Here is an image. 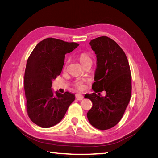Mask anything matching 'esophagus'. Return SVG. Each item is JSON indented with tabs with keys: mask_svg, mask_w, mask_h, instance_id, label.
<instances>
[{
	"mask_svg": "<svg viewBox=\"0 0 158 158\" xmlns=\"http://www.w3.org/2000/svg\"><path fill=\"white\" fill-rule=\"evenodd\" d=\"M75 98H76V99H78V100H82V99L84 98L83 95L80 94H76Z\"/></svg>",
	"mask_w": 158,
	"mask_h": 158,
	"instance_id": "1",
	"label": "esophagus"
}]
</instances>
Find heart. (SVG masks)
<instances>
[{"label":"heart","mask_w":158,"mask_h":158,"mask_svg":"<svg viewBox=\"0 0 158 158\" xmlns=\"http://www.w3.org/2000/svg\"><path fill=\"white\" fill-rule=\"evenodd\" d=\"M78 58L80 60V62L81 63L82 65L84 64L85 63H88V62H92V59L89 56V55L87 53V52H81V53H79L78 55ZM69 59H66L64 61V66H63V69H66V66H67V64L69 63ZM86 80H84L83 81H78V82H76L74 83V87L78 89H82L84 88V84H83V82L84 81H85Z\"/></svg>","instance_id":"1"}]
</instances>
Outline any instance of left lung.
Listing matches in <instances>:
<instances>
[{
    "mask_svg": "<svg viewBox=\"0 0 158 158\" xmlns=\"http://www.w3.org/2000/svg\"><path fill=\"white\" fill-rule=\"evenodd\" d=\"M89 45L97 57V69L92 89L85 94L92 102L87 113L89 123L99 130H107L121 121L130 102L132 81L130 66L125 52L107 36L95 38ZM106 90V97L95 94Z\"/></svg>",
    "mask_w": 158,
    "mask_h": 158,
    "instance_id": "obj_1",
    "label": "left lung"
}]
</instances>
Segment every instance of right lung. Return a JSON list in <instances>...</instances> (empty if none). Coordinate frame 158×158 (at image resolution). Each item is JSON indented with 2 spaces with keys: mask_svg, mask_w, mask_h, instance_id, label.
<instances>
[{
  "mask_svg": "<svg viewBox=\"0 0 158 158\" xmlns=\"http://www.w3.org/2000/svg\"><path fill=\"white\" fill-rule=\"evenodd\" d=\"M79 45L74 42L49 37L40 41L27 59L24 90L28 117L35 125L49 128L59 123L75 99L66 92L53 94L52 80L61 73L66 53Z\"/></svg>",
  "mask_w": 158,
  "mask_h": 158,
  "instance_id": "obj_1",
  "label": "right lung"
}]
</instances>
